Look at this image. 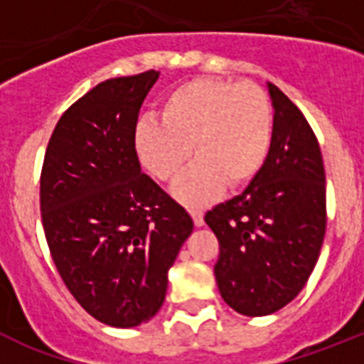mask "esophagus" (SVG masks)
I'll use <instances>...</instances> for the list:
<instances>
[{"instance_id":"obj_1","label":"esophagus","mask_w":364,"mask_h":364,"mask_svg":"<svg viewBox=\"0 0 364 364\" xmlns=\"http://www.w3.org/2000/svg\"><path fill=\"white\" fill-rule=\"evenodd\" d=\"M189 213H191L193 222H195V226H197V228L204 226V213H202L200 210H191V211H189Z\"/></svg>"}]
</instances>
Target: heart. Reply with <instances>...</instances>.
<instances>
[{
  "label": "heart",
  "mask_w": 364,
  "mask_h": 364,
  "mask_svg": "<svg viewBox=\"0 0 364 364\" xmlns=\"http://www.w3.org/2000/svg\"><path fill=\"white\" fill-rule=\"evenodd\" d=\"M134 151L147 171L171 184L193 154L198 162L176 186L188 205H204L222 189H239L259 176L273 142V109L257 83L195 78L167 92L160 120L134 127Z\"/></svg>",
  "instance_id": "1"
}]
</instances>
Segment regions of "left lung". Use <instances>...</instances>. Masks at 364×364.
Here are the masks:
<instances>
[{
  "label": "left lung",
  "instance_id": "1",
  "mask_svg": "<svg viewBox=\"0 0 364 364\" xmlns=\"http://www.w3.org/2000/svg\"><path fill=\"white\" fill-rule=\"evenodd\" d=\"M273 142L242 195L204 217L217 235L218 291L239 314L260 317L294 301L310 279L326 233V176L317 136L277 85Z\"/></svg>",
  "mask_w": 364,
  "mask_h": 364
}]
</instances>
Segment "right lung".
Listing matches in <instances>:
<instances>
[{"instance_id": "right-lung-1", "label": "right lung", "mask_w": 364, "mask_h": 364, "mask_svg": "<svg viewBox=\"0 0 364 364\" xmlns=\"http://www.w3.org/2000/svg\"><path fill=\"white\" fill-rule=\"evenodd\" d=\"M159 70L98 83L62 114L45 151L40 208L67 290L100 323L133 328L162 306L167 272L193 231L188 211L134 151Z\"/></svg>"}]
</instances>
